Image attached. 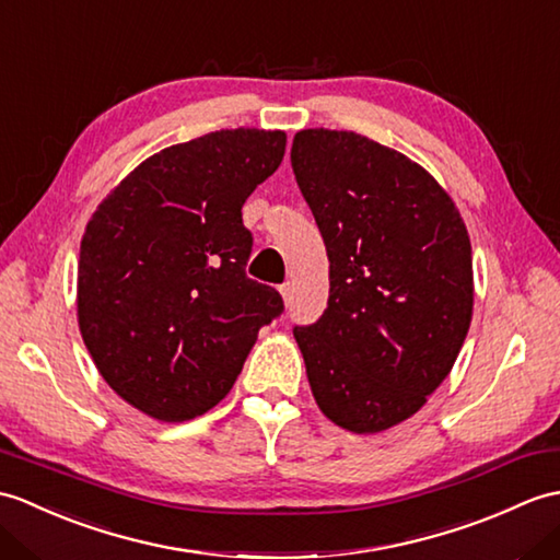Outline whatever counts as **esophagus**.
I'll return each mask as SVG.
<instances>
[{
	"mask_svg": "<svg viewBox=\"0 0 560 560\" xmlns=\"http://www.w3.org/2000/svg\"><path fill=\"white\" fill-rule=\"evenodd\" d=\"M279 293H281V298H283V303H291L293 285H291V283H283V285H279Z\"/></svg>",
	"mask_w": 560,
	"mask_h": 560,
	"instance_id": "34e87169",
	"label": "esophagus"
}]
</instances>
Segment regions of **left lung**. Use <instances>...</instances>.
Listing matches in <instances>:
<instances>
[{
	"label": "left lung",
	"instance_id": "obj_1",
	"mask_svg": "<svg viewBox=\"0 0 560 560\" xmlns=\"http://www.w3.org/2000/svg\"><path fill=\"white\" fill-rule=\"evenodd\" d=\"M291 164L329 257V303L295 327L319 410L353 434L412 418L453 370L475 305L472 248L424 166L353 131L305 128Z\"/></svg>",
	"mask_w": 560,
	"mask_h": 560
}]
</instances>
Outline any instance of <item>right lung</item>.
<instances>
[{
  "label": "right lung",
  "instance_id": "1",
  "mask_svg": "<svg viewBox=\"0 0 560 560\" xmlns=\"http://www.w3.org/2000/svg\"><path fill=\"white\" fill-rule=\"evenodd\" d=\"M283 131L224 128L154 152L90 217L78 329L102 380L160 422L214 408L281 295L245 277L241 207L277 172Z\"/></svg>",
  "mask_w": 560,
  "mask_h": 560
}]
</instances>
